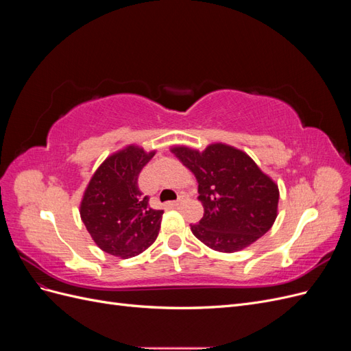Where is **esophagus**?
<instances>
[{"instance_id":"1","label":"esophagus","mask_w":351,"mask_h":351,"mask_svg":"<svg viewBox=\"0 0 351 351\" xmlns=\"http://www.w3.org/2000/svg\"><path fill=\"white\" fill-rule=\"evenodd\" d=\"M183 200H184V195H180V196H178V199H177V200H174L171 205L177 206V205H180V204H182V202H183Z\"/></svg>"}]
</instances>
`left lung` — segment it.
<instances>
[{"label":"left lung","mask_w":351,"mask_h":351,"mask_svg":"<svg viewBox=\"0 0 351 351\" xmlns=\"http://www.w3.org/2000/svg\"><path fill=\"white\" fill-rule=\"evenodd\" d=\"M171 152L199 183L204 218L190 230L217 252L232 253L267 232L278 210V186L253 159L236 147L212 143L204 152L174 146Z\"/></svg>","instance_id":"obj_1"}]
</instances>
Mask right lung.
<instances>
[{"label": "right lung", "mask_w": 351, "mask_h": 351, "mask_svg": "<svg viewBox=\"0 0 351 351\" xmlns=\"http://www.w3.org/2000/svg\"><path fill=\"white\" fill-rule=\"evenodd\" d=\"M155 151L130 145L108 156L92 176L80 204V217L98 247L112 256L133 258L156 240L164 210L149 206L137 186Z\"/></svg>", "instance_id": "obj_1"}]
</instances>
